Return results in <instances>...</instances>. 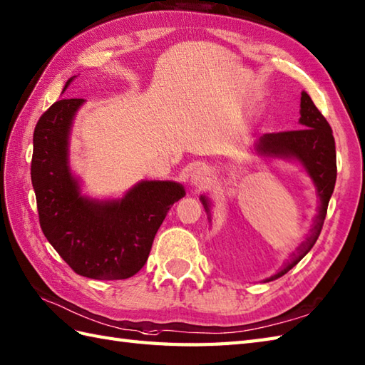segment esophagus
<instances>
[{
	"label": "esophagus",
	"instance_id": "esophagus-1",
	"mask_svg": "<svg viewBox=\"0 0 365 365\" xmlns=\"http://www.w3.org/2000/svg\"><path fill=\"white\" fill-rule=\"evenodd\" d=\"M211 180V173L210 169L202 166V168H197L194 169L191 177H190V182L192 186H196V188H203V186H207Z\"/></svg>",
	"mask_w": 365,
	"mask_h": 365
}]
</instances>
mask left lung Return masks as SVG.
Listing matches in <instances>:
<instances>
[{"label": "left lung", "mask_w": 365, "mask_h": 365, "mask_svg": "<svg viewBox=\"0 0 365 365\" xmlns=\"http://www.w3.org/2000/svg\"><path fill=\"white\" fill-rule=\"evenodd\" d=\"M299 124L302 129L297 130L261 135L252 148L255 150V154L262 158H282L289 160V162H297L307 171L312 183H314L319 197L317 216L307 240L292 253L291 259H287L275 275L266 278V282H272V279H277L283 277L286 272H289L312 249V245L316 244L319 238L322 227H324L328 202L336 185L337 169L333 130L324 115L319 112V108L312 103L307 91H302ZM200 202L203 208H205L208 222H211L210 199L200 196Z\"/></svg>", "instance_id": "1"}]
</instances>
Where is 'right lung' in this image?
Here are the masks:
<instances>
[{"instance_id": "obj_1", "label": "right lung", "mask_w": 365, "mask_h": 365, "mask_svg": "<svg viewBox=\"0 0 365 365\" xmlns=\"http://www.w3.org/2000/svg\"><path fill=\"white\" fill-rule=\"evenodd\" d=\"M74 78L66 81L63 91ZM83 103L86 99L57 101L34 130L31 179L40 227L76 274L124 279L146 264L160 225L185 196V188L174 180H141L123 197L82 194L81 180L70 166V137Z\"/></svg>"}]
</instances>
